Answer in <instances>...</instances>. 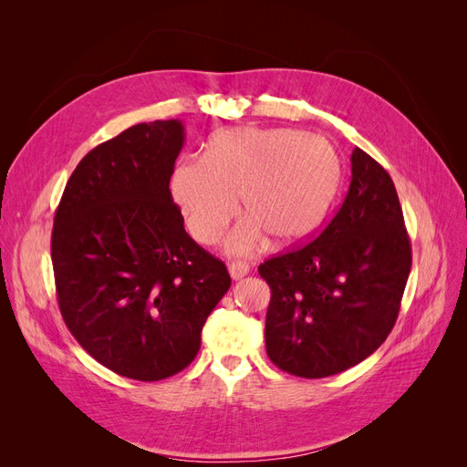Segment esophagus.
I'll return each mask as SVG.
<instances>
[{
  "mask_svg": "<svg viewBox=\"0 0 467 467\" xmlns=\"http://www.w3.org/2000/svg\"><path fill=\"white\" fill-rule=\"evenodd\" d=\"M228 271H230V276L234 278V280H239V278H244V276H247L249 275V265L247 263H232L230 266H228Z\"/></svg>",
  "mask_w": 467,
  "mask_h": 467,
  "instance_id": "1",
  "label": "esophagus"
}]
</instances>
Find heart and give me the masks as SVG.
<instances>
[{"label":"heart","mask_w":467,"mask_h":467,"mask_svg":"<svg viewBox=\"0 0 467 467\" xmlns=\"http://www.w3.org/2000/svg\"><path fill=\"white\" fill-rule=\"evenodd\" d=\"M343 182V160L325 138L294 129L239 126L212 134L202 160L181 158L169 192L187 232L216 244L237 212L247 216L225 239V251L247 255L265 237L276 249L312 237Z\"/></svg>","instance_id":"heart-1"}]
</instances>
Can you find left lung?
Returning <instances> with one entry per match:
<instances>
[{
  "label": "left lung",
  "mask_w": 467,
  "mask_h": 467,
  "mask_svg": "<svg viewBox=\"0 0 467 467\" xmlns=\"http://www.w3.org/2000/svg\"><path fill=\"white\" fill-rule=\"evenodd\" d=\"M335 218L314 242L265 261L266 355L280 370L325 378L368 358L400 314L411 244L388 171L360 148Z\"/></svg>",
  "instance_id": "8db88e82"
}]
</instances>
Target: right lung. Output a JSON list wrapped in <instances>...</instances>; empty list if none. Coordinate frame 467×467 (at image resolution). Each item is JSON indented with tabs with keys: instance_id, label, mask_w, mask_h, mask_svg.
Instances as JSON below:
<instances>
[{
	"instance_id": "right-lung-1",
	"label": "right lung",
	"mask_w": 467,
	"mask_h": 467,
	"mask_svg": "<svg viewBox=\"0 0 467 467\" xmlns=\"http://www.w3.org/2000/svg\"><path fill=\"white\" fill-rule=\"evenodd\" d=\"M182 144L177 119L124 130L79 161L54 216L67 329L97 362L140 381L187 368L232 285L225 265L185 232L169 192Z\"/></svg>"
}]
</instances>
